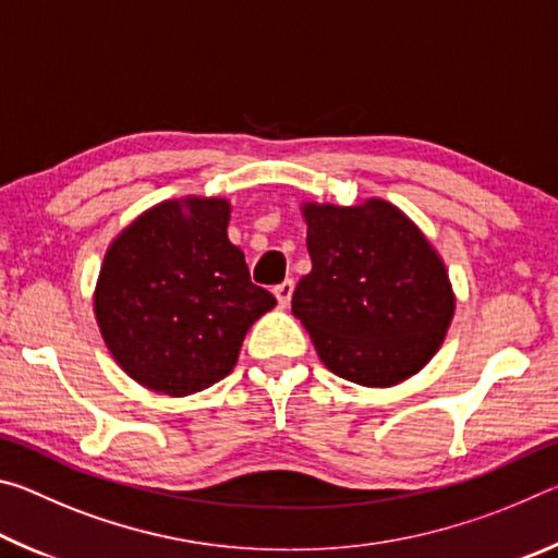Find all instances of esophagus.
<instances>
[{
    "label": "esophagus",
    "instance_id": "34e87169",
    "mask_svg": "<svg viewBox=\"0 0 558 558\" xmlns=\"http://www.w3.org/2000/svg\"><path fill=\"white\" fill-rule=\"evenodd\" d=\"M292 290H295V282H292V280H282L280 286H276V290H272V292H276L280 307H288V305H290Z\"/></svg>",
    "mask_w": 558,
    "mask_h": 558
}]
</instances>
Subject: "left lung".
<instances>
[{"label":"left lung","instance_id":"8db88e82","mask_svg":"<svg viewBox=\"0 0 558 558\" xmlns=\"http://www.w3.org/2000/svg\"><path fill=\"white\" fill-rule=\"evenodd\" d=\"M313 270L292 315L329 372L386 389L426 366L446 339L456 295L438 251L384 199L302 204Z\"/></svg>","mask_w":558,"mask_h":558}]
</instances>
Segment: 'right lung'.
Wrapping results in <instances>:
<instances>
[{
    "mask_svg": "<svg viewBox=\"0 0 558 558\" xmlns=\"http://www.w3.org/2000/svg\"><path fill=\"white\" fill-rule=\"evenodd\" d=\"M219 196L162 202L122 229L102 258L96 319L116 362L145 389L189 396L221 381L243 337L276 307L229 241Z\"/></svg>",
    "mask_w": 558,
    "mask_h": 558,
    "instance_id": "right-lung-1",
    "label": "right lung"
}]
</instances>
